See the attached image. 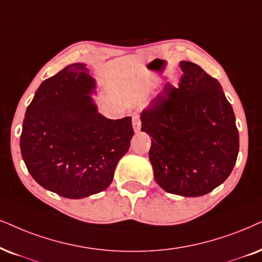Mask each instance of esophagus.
Returning a JSON list of instances; mask_svg holds the SVG:
<instances>
[{
	"label": "esophagus",
	"instance_id": "34e87169",
	"mask_svg": "<svg viewBox=\"0 0 262 262\" xmlns=\"http://www.w3.org/2000/svg\"><path fill=\"white\" fill-rule=\"evenodd\" d=\"M140 127H141L140 117H139L138 115H133V128L135 133H139V132H140Z\"/></svg>",
	"mask_w": 262,
	"mask_h": 262
}]
</instances>
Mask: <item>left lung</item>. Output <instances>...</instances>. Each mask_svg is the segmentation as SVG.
Returning <instances> with one entry per match:
<instances>
[{"label":"left lung","mask_w":262,"mask_h":262,"mask_svg":"<svg viewBox=\"0 0 262 262\" xmlns=\"http://www.w3.org/2000/svg\"><path fill=\"white\" fill-rule=\"evenodd\" d=\"M178 88L165 84L140 116L151 139L148 158L165 192L200 197L224 183L236 164L239 134L233 108L217 79L180 61Z\"/></svg>","instance_id":"obj_1"}]
</instances>
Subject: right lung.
<instances>
[{"instance_id":"1","label":"right lung","mask_w":262,"mask_h":262,"mask_svg":"<svg viewBox=\"0 0 262 262\" xmlns=\"http://www.w3.org/2000/svg\"><path fill=\"white\" fill-rule=\"evenodd\" d=\"M95 93L87 65L76 62L43 81L26 108L23 160L42 187L61 197L79 200L107 188L130 146L132 117L99 114Z\"/></svg>"}]
</instances>
